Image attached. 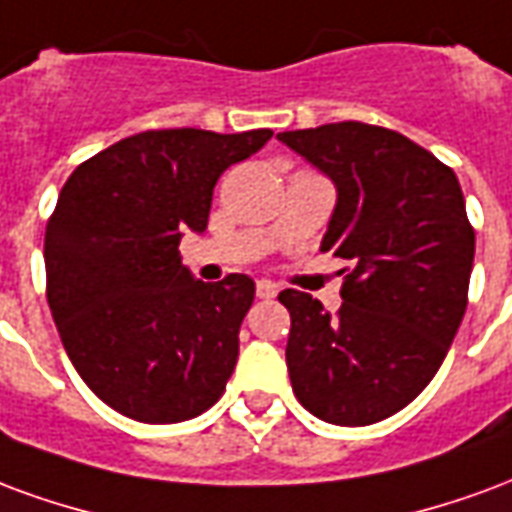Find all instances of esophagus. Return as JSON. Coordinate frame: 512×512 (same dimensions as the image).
I'll return each instance as SVG.
<instances>
[{
	"instance_id": "obj_1",
	"label": "esophagus",
	"mask_w": 512,
	"mask_h": 512,
	"mask_svg": "<svg viewBox=\"0 0 512 512\" xmlns=\"http://www.w3.org/2000/svg\"><path fill=\"white\" fill-rule=\"evenodd\" d=\"M256 294H259L261 300H272V297L278 294V286L272 281H259L256 283Z\"/></svg>"
}]
</instances>
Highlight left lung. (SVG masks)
Listing matches in <instances>:
<instances>
[{
    "mask_svg": "<svg viewBox=\"0 0 512 512\" xmlns=\"http://www.w3.org/2000/svg\"><path fill=\"white\" fill-rule=\"evenodd\" d=\"M278 141L335 185L322 253L352 264L338 316L311 294H278L292 390L324 423H379L423 393L464 319L475 261L464 193L395 130L333 122Z\"/></svg>",
    "mask_w": 512,
    "mask_h": 512,
    "instance_id": "1",
    "label": "left lung"
}]
</instances>
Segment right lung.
Here are the masks:
<instances>
[{"mask_svg":"<svg viewBox=\"0 0 512 512\" xmlns=\"http://www.w3.org/2000/svg\"><path fill=\"white\" fill-rule=\"evenodd\" d=\"M270 138L147 130L81 163L59 193L43 251L48 308L78 376L130 420H190L226 390L256 283L199 281L179 240L204 234L220 174Z\"/></svg>","mask_w":512,"mask_h":512,"instance_id":"add662e5","label":"right lung"}]
</instances>
